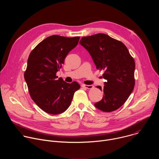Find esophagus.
<instances>
[{"label":"esophagus","mask_w":159,"mask_h":159,"mask_svg":"<svg viewBox=\"0 0 159 159\" xmlns=\"http://www.w3.org/2000/svg\"><path fill=\"white\" fill-rule=\"evenodd\" d=\"M82 87L88 89H93L94 87V86L93 85H85V84H82Z\"/></svg>","instance_id":"esophagus-1"}]
</instances>
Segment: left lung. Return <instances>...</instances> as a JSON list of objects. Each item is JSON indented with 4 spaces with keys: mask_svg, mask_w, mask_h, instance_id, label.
<instances>
[{
    "mask_svg": "<svg viewBox=\"0 0 159 159\" xmlns=\"http://www.w3.org/2000/svg\"><path fill=\"white\" fill-rule=\"evenodd\" d=\"M80 44L90 53L96 69L103 70L104 86L101 101L94 106L104 112L119 109L129 98L134 87L135 63L125 45L109 36L99 33L82 37Z\"/></svg>",
    "mask_w": 159,
    "mask_h": 159,
    "instance_id": "left-lung-1",
    "label": "left lung"
}]
</instances>
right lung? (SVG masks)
Returning <instances> with one entry per match:
<instances>
[{"label":"right lung","instance_id":"1","mask_svg":"<svg viewBox=\"0 0 159 159\" xmlns=\"http://www.w3.org/2000/svg\"><path fill=\"white\" fill-rule=\"evenodd\" d=\"M79 39L52 35L40 42L30 54L24 75L29 93L36 105L49 114L66 111L80 87L77 82L66 83L56 75Z\"/></svg>","mask_w":159,"mask_h":159}]
</instances>
